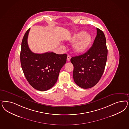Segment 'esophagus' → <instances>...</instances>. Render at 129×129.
<instances>
[{
	"mask_svg": "<svg viewBox=\"0 0 129 129\" xmlns=\"http://www.w3.org/2000/svg\"><path fill=\"white\" fill-rule=\"evenodd\" d=\"M71 58V56H70V55H67V61H70Z\"/></svg>",
	"mask_w": 129,
	"mask_h": 129,
	"instance_id": "esophagus-1",
	"label": "esophagus"
}]
</instances>
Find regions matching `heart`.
<instances>
[{
	"label": "heart",
	"instance_id": "b5f03b06",
	"mask_svg": "<svg viewBox=\"0 0 129 129\" xmlns=\"http://www.w3.org/2000/svg\"><path fill=\"white\" fill-rule=\"evenodd\" d=\"M71 43H75L73 50L75 53L83 54L85 53L91 45V36L86 33L80 32L75 34L70 39Z\"/></svg>",
	"mask_w": 129,
	"mask_h": 129
}]
</instances>
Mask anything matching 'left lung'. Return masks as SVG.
<instances>
[{
    "label": "left lung",
    "mask_w": 129,
    "mask_h": 129,
    "mask_svg": "<svg viewBox=\"0 0 129 129\" xmlns=\"http://www.w3.org/2000/svg\"><path fill=\"white\" fill-rule=\"evenodd\" d=\"M92 46L84 54L72 57L73 78L75 83L83 89L92 87L99 81L104 72L108 50L104 32L97 28Z\"/></svg>",
    "instance_id": "left-lung-1"
}]
</instances>
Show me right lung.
Segmentation results:
<instances>
[{"label": "right lung", "mask_w": 129, "mask_h": 129, "mask_svg": "<svg viewBox=\"0 0 129 129\" xmlns=\"http://www.w3.org/2000/svg\"><path fill=\"white\" fill-rule=\"evenodd\" d=\"M30 29L25 32L21 43V67L29 84L37 90L45 91L57 82L60 71L67 62V54L33 53L27 43Z\"/></svg>", "instance_id": "1"}]
</instances>
